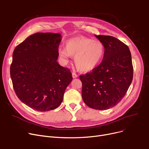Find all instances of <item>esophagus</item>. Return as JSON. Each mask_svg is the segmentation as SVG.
Returning a JSON list of instances; mask_svg holds the SVG:
<instances>
[{
  "label": "esophagus",
  "mask_w": 149,
  "mask_h": 149,
  "mask_svg": "<svg viewBox=\"0 0 149 149\" xmlns=\"http://www.w3.org/2000/svg\"><path fill=\"white\" fill-rule=\"evenodd\" d=\"M72 77L74 78V79H75V78H77L78 77L77 75L75 73H74V72L72 73Z\"/></svg>",
  "instance_id": "esophagus-1"
}]
</instances>
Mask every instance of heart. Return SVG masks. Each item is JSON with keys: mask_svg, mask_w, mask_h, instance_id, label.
Wrapping results in <instances>:
<instances>
[{"mask_svg": "<svg viewBox=\"0 0 149 149\" xmlns=\"http://www.w3.org/2000/svg\"><path fill=\"white\" fill-rule=\"evenodd\" d=\"M65 48H58L57 53L61 61L66 64L74 56L76 67L83 72H88L96 68L102 61L105 48L100 40L79 36L69 38L65 43Z\"/></svg>", "mask_w": 149, "mask_h": 149, "instance_id": "b5f03b06", "label": "heart"}]
</instances>
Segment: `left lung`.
<instances>
[{
	"mask_svg": "<svg viewBox=\"0 0 149 149\" xmlns=\"http://www.w3.org/2000/svg\"><path fill=\"white\" fill-rule=\"evenodd\" d=\"M95 36L105 48L104 58L92 72L80 76L84 103L97 110L116 106L126 93L133 80V66L129 47L115 37Z\"/></svg>",
	"mask_w": 149,
	"mask_h": 149,
	"instance_id": "8db88e82",
	"label": "left lung"
}]
</instances>
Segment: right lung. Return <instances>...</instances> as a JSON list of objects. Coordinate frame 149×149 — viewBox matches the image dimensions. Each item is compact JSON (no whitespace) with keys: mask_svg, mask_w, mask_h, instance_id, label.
<instances>
[{"mask_svg":"<svg viewBox=\"0 0 149 149\" xmlns=\"http://www.w3.org/2000/svg\"><path fill=\"white\" fill-rule=\"evenodd\" d=\"M61 40L58 33H37L15 47L10 75L22 103L40 112L56 109L72 80V74L57 61Z\"/></svg>","mask_w":149,"mask_h":149,"instance_id":"add662e5","label":"right lung"}]
</instances>
